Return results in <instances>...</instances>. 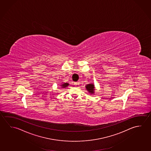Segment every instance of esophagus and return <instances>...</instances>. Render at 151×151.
Here are the masks:
<instances>
[{
	"mask_svg": "<svg viewBox=\"0 0 151 151\" xmlns=\"http://www.w3.org/2000/svg\"><path fill=\"white\" fill-rule=\"evenodd\" d=\"M74 85L75 86H77V85H78V82H75Z\"/></svg>",
	"mask_w": 151,
	"mask_h": 151,
	"instance_id": "obj_1",
	"label": "esophagus"
}]
</instances>
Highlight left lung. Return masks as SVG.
Listing matches in <instances>:
<instances>
[{"label": "left lung", "instance_id": "8db88e82", "mask_svg": "<svg viewBox=\"0 0 151 151\" xmlns=\"http://www.w3.org/2000/svg\"><path fill=\"white\" fill-rule=\"evenodd\" d=\"M86 90H87L88 92L90 93V94H94L95 93V86L94 85L93 83H90L85 85Z\"/></svg>", "mask_w": 151, "mask_h": 151}]
</instances>
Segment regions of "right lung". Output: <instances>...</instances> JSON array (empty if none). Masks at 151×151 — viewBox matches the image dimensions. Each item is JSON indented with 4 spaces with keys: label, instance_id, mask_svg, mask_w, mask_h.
I'll use <instances>...</instances> for the list:
<instances>
[{
    "label": "right lung",
    "instance_id": "add662e5",
    "mask_svg": "<svg viewBox=\"0 0 151 151\" xmlns=\"http://www.w3.org/2000/svg\"><path fill=\"white\" fill-rule=\"evenodd\" d=\"M69 85V83H63H63L60 85V88H64L68 87V86Z\"/></svg>",
    "mask_w": 151,
    "mask_h": 151
}]
</instances>
